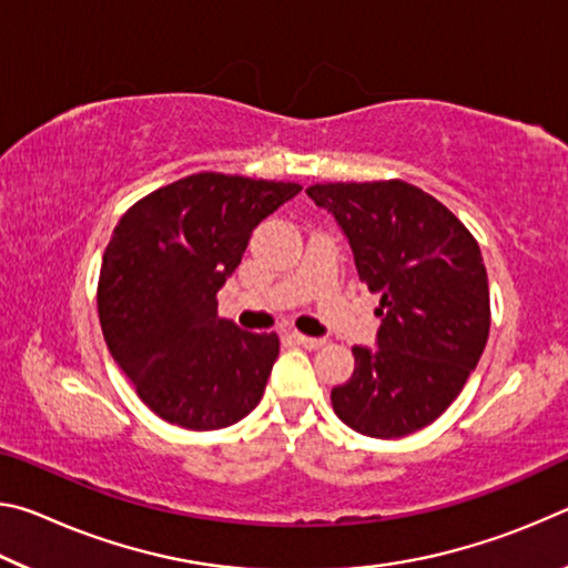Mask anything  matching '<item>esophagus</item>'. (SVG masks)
I'll use <instances>...</instances> for the list:
<instances>
[{
    "mask_svg": "<svg viewBox=\"0 0 568 568\" xmlns=\"http://www.w3.org/2000/svg\"><path fill=\"white\" fill-rule=\"evenodd\" d=\"M293 341L297 345H303V348H307V351H318L325 343L323 338H311V335H303V333H293Z\"/></svg>",
    "mask_w": 568,
    "mask_h": 568,
    "instance_id": "1",
    "label": "esophagus"
}]
</instances>
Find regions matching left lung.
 Wrapping results in <instances>:
<instances>
[{
	"instance_id": "8db88e82",
	"label": "left lung",
	"mask_w": 568,
	"mask_h": 568,
	"mask_svg": "<svg viewBox=\"0 0 568 568\" xmlns=\"http://www.w3.org/2000/svg\"><path fill=\"white\" fill-rule=\"evenodd\" d=\"M305 192L338 220L361 283L381 295L378 348H353V376L331 393L335 416L363 436H408L456 400L486 348L480 247L410 182H315Z\"/></svg>"
}]
</instances>
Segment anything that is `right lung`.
Wrapping results in <instances>:
<instances>
[{"mask_svg":"<svg viewBox=\"0 0 568 568\" xmlns=\"http://www.w3.org/2000/svg\"><path fill=\"white\" fill-rule=\"evenodd\" d=\"M301 190L195 172L138 200L114 225L100 267V325L114 363L162 420L217 430L261 403L281 341L220 318L217 291L253 227Z\"/></svg>","mask_w":568,"mask_h":568,"instance_id":"right-lung-1","label":"right lung"}]
</instances>
